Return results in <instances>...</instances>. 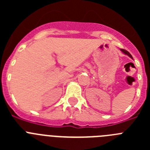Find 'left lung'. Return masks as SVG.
<instances>
[{"mask_svg":"<svg viewBox=\"0 0 150 150\" xmlns=\"http://www.w3.org/2000/svg\"><path fill=\"white\" fill-rule=\"evenodd\" d=\"M120 50H121V52H122V53H124L125 55H128V56H129L130 58H131V59H133V58H132V55H131V54H130L129 52H128L127 51V50H122V49H120Z\"/></svg>","mask_w":150,"mask_h":150,"instance_id":"left-lung-1","label":"left lung"}]
</instances>
